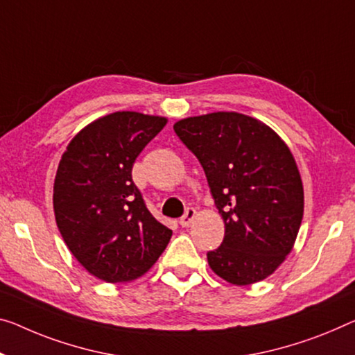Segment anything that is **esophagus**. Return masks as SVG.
Wrapping results in <instances>:
<instances>
[{
    "label": "esophagus",
    "mask_w": 355,
    "mask_h": 355,
    "mask_svg": "<svg viewBox=\"0 0 355 355\" xmlns=\"http://www.w3.org/2000/svg\"><path fill=\"white\" fill-rule=\"evenodd\" d=\"M195 216H196V211L193 208H189L187 211H185V214L181 217V219H179V223H181V227H184V228L189 227L190 223L193 222Z\"/></svg>",
    "instance_id": "34e87169"
}]
</instances>
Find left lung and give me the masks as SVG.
<instances>
[{"mask_svg": "<svg viewBox=\"0 0 355 355\" xmlns=\"http://www.w3.org/2000/svg\"><path fill=\"white\" fill-rule=\"evenodd\" d=\"M174 132L203 166L225 223L211 270L234 286L272 275L292 252L304 209L303 182L288 146L246 114L211 112L181 119Z\"/></svg>", "mask_w": 355, "mask_h": 355, "instance_id": "left-lung-1", "label": "left lung"}]
</instances>
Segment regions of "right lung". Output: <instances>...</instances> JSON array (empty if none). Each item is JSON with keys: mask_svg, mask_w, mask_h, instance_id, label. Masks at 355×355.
Segmentation results:
<instances>
[{"mask_svg": "<svg viewBox=\"0 0 355 355\" xmlns=\"http://www.w3.org/2000/svg\"><path fill=\"white\" fill-rule=\"evenodd\" d=\"M166 117L117 111L69 141L53 182L55 222L69 252L101 281L122 284L152 268L173 232L146 208L132 168Z\"/></svg>", "mask_w": 355, "mask_h": 355, "instance_id": "1", "label": "right lung"}]
</instances>
